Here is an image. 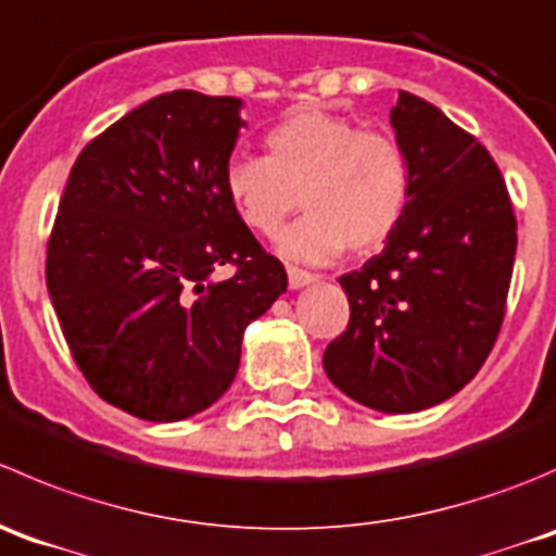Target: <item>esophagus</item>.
I'll return each mask as SVG.
<instances>
[{
  "label": "esophagus",
  "instance_id": "34e87169",
  "mask_svg": "<svg viewBox=\"0 0 556 556\" xmlns=\"http://www.w3.org/2000/svg\"><path fill=\"white\" fill-rule=\"evenodd\" d=\"M286 276H289L291 289H302V286H307V283H313V280H316L313 273L300 270V267H286Z\"/></svg>",
  "mask_w": 556,
  "mask_h": 556
}]
</instances>
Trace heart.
Wrapping results in <instances>:
<instances>
[{"label":"heart","instance_id":"b5f03b06","mask_svg":"<svg viewBox=\"0 0 556 556\" xmlns=\"http://www.w3.org/2000/svg\"><path fill=\"white\" fill-rule=\"evenodd\" d=\"M267 156H235L224 186L245 227L278 240L300 262L334 260L343 249L376 251L397 232L410 202V162L403 142L383 129H359L345 115L296 110L265 137Z\"/></svg>","mask_w":556,"mask_h":556}]
</instances>
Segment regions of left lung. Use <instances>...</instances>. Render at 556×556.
Listing matches in <instances>:
<instances>
[{
	"label": "left lung",
	"instance_id": "left-lung-1",
	"mask_svg": "<svg viewBox=\"0 0 556 556\" xmlns=\"http://www.w3.org/2000/svg\"><path fill=\"white\" fill-rule=\"evenodd\" d=\"M392 126L410 202L387 249L340 276L349 327L324 351L329 381L383 414L443 403L481 370L505 318L516 216L486 148L416 93Z\"/></svg>",
	"mask_w": 556,
	"mask_h": 556
}]
</instances>
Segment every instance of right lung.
Here are the masks:
<instances>
[{
  "label": "right lung",
  "instance_id": "1",
  "mask_svg": "<svg viewBox=\"0 0 556 556\" xmlns=\"http://www.w3.org/2000/svg\"><path fill=\"white\" fill-rule=\"evenodd\" d=\"M240 99H148L80 151L48 240L46 283L75 365L104 403L146 421L211 408L286 270L224 186ZM232 266L227 281L212 278Z\"/></svg>",
  "mask_w": 556,
  "mask_h": 556
}]
</instances>
